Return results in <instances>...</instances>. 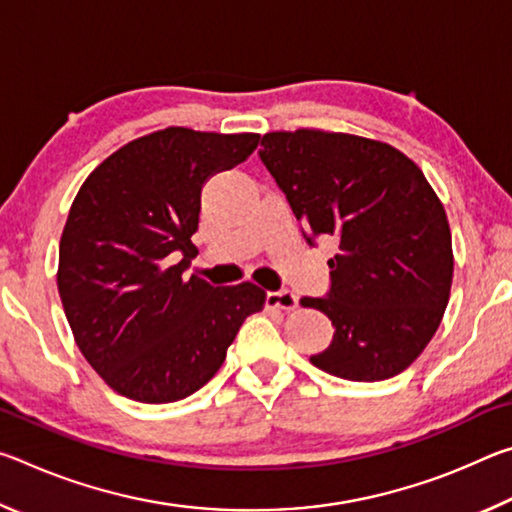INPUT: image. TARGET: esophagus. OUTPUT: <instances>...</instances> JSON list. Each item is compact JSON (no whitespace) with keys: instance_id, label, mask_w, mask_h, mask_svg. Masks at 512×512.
<instances>
[{"instance_id":"esophagus-1","label":"esophagus","mask_w":512,"mask_h":512,"mask_svg":"<svg viewBox=\"0 0 512 512\" xmlns=\"http://www.w3.org/2000/svg\"><path fill=\"white\" fill-rule=\"evenodd\" d=\"M266 302L271 307H277V309H284V311H291L293 307L298 305V298L293 296L291 291H287V289H280V291H271L266 296Z\"/></svg>"}]
</instances>
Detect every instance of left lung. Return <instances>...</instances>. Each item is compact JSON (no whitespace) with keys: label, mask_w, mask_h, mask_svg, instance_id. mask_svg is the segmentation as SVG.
<instances>
[{"label":"left lung","mask_w":512,"mask_h":512,"mask_svg":"<svg viewBox=\"0 0 512 512\" xmlns=\"http://www.w3.org/2000/svg\"><path fill=\"white\" fill-rule=\"evenodd\" d=\"M259 158L307 244H339L329 291L302 298L334 327L309 361L350 381L400 375L436 334L454 275L445 207L424 173L384 142L307 128L266 133Z\"/></svg>","instance_id":"obj_1"}]
</instances>
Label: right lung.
Listing matches in <instances>:
<instances>
[{
	"label": "right lung",
	"mask_w": 512,
	"mask_h": 512,
	"mask_svg": "<svg viewBox=\"0 0 512 512\" xmlns=\"http://www.w3.org/2000/svg\"><path fill=\"white\" fill-rule=\"evenodd\" d=\"M257 144L255 133L171 126L121 146L76 194L60 237L58 293L83 357L128 400L167 404L196 393L241 323L262 311L255 284L185 277L205 183Z\"/></svg>",
	"instance_id": "add662e5"
}]
</instances>
